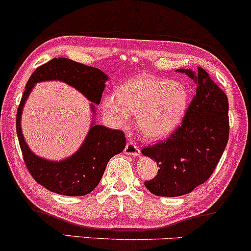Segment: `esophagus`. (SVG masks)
I'll list each match as a JSON object with an SVG mask.
<instances>
[{"instance_id": "34e87169", "label": "esophagus", "mask_w": 251, "mask_h": 251, "mask_svg": "<svg viewBox=\"0 0 251 251\" xmlns=\"http://www.w3.org/2000/svg\"><path fill=\"white\" fill-rule=\"evenodd\" d=\"M139 152H140V150H139V148L136 145V143L128 142L127 144H126V148H125V153H126V155L138 156Z\"/></svg>"}]
</instances>
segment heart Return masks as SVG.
Instances as JSON below:
<instances>
[{
	"mask_svg": "<svg viewBox=\"0 0 251 251\" xmlns=\"http://www.w3.org/2000/svg\"><path fill=\"white\" fill-rule=\"evenodd\" d=\"M188 101V89L181 82L140 76L121 84L117 96L107 95L102 112L115 127L127 125L134 114L140 134L155 140L167 137L180 125Z\"/></svg>",
	"mask_w": 251,
	"mask_h": 251,
	"instance_id": "b5f03b06",
	"label": "heart"
}]
</instances>
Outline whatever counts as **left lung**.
I'll return each mask as SVG.
<instances>
[{"label": "left lung", "instance_id": "8db88e82", "mask_svg": "<svg viewBox=\"0 0 251 251\" xmlns=\"http://www.w3.org/2000/svg\"><path fill=\"white\" fill-rule=\"evenodd\" d=\"M194 79L197 94L181 126L164 142L142 149L158 166L145 187L157 197H180L208 180L228 140V102L225 93L202 68L178 69Z\"/></svg>", "mask_w": 251, "mask_h": 251}]
</instances>
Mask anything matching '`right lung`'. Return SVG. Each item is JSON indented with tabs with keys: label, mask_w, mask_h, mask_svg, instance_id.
I'll return each instance as SVG.
<instances>
[{
	"label": "right lung",
	"mask_w": 251,
	"mask_h": 251,
	"mask_svg": "<svg viewBox=\"0 0 251 251\" xmlns=\"http://www.w3.org/2000/svg\"><path fill=\"white\" fill-rule=\"evenodd\" d=\"M45 81L64 82L78 90L92 102L90 109L94 118L95 104L100 103L108 76L98 68L62 57L53 58L38 68L29 77L16 113V133L25 164L33 178L57 194L82 197L94 191L101 181L109 159L124 151L126 145L125 134L119 130H109L102 125H96L95 120H92L83 143L71 156L62 161H50L35 155L24 138L21 115L33 87L35 83Z\"/></svg>",
	"instance_id": "add662e5"
}]
</instances>
